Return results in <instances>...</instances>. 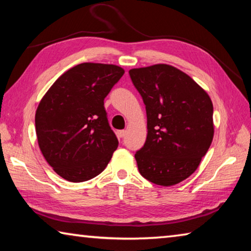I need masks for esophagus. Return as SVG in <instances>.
Listing matches in <instances>:
<instances>
[{"label":"esophagus","instance_id":"esophagus-1","mask_svg":"<svg viewBox=\"0 0 251 251\" xmlns=\"http://www.w3.org/2000/svg\"><path fill=\"white\" fill-rule=\"evenodd\" d=\"M117 135H118V137H121V138L125 137V136H126V130H118L117 131Z\"/></svg>","mask_w":251,"mask_h":251}]
</instances>
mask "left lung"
<instances>
[{"mask_svg":"<svg viewBox=\"0 0 251 251\" xmlns=\"http://www.w3.org/2000/svg\"><path fill=\"white\" fill-rule=\"evenodd\" d=\"M147 114L145 145L135 154L147 180L174 186L198 168L214 138L212 101L202 87L168 64L129 71Z\"/></svg>","mask_w":251,"mask_h":251,"instance_id":"8db88e82","label":"left lung"}]
</instances>
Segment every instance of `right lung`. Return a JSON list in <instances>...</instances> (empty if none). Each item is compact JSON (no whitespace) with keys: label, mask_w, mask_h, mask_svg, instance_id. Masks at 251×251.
<instances>
[{"label":"right lung","mask_w":251,"mask_h":251,"mask_svg":"<svg viewBox=\"0 0 251 251\" xmlns=\"http://www.w3.org/2000/svg\"><path fill=\"white\" fill-rule=\"evenodd\" d=\"M124 73L117 65L82 63L59 76L42 97L35 113L37 143L64 179L82 182L100 175L118 147L104 99Z\"/></svg>","instance_id":"add662e5"}]
</instances>
